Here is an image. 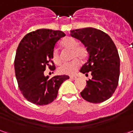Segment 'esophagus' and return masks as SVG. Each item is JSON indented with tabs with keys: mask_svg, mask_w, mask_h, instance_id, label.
Returning <instances> with one entry per match:
<instances>
[{
	"mask_svg": "<svg viewBox=\"0 0 133 133\" xmlns=\"http://www.w3.org/2000/svg\"><path fill=\"white\" fill-rule=\"evenodd\" d=\"M70 78L73 80H76L77 78V77H76V76H70Z\"/></svg>",
	"mask_w": 133,
	"mask_h": 133,
	"instance_id": "obj_1",
	"label": "esophagus"
}]
</instances>
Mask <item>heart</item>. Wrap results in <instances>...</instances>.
<instances>
[{
    "label": "heart",
    "instance_id": "obj_1",
    "mask_svg": "<svg viewBox=\"0 0 133 133\" xmlns=\"http://www.w3.org/2000/svg\"><path fill=\"white\" fill-rule=\"evenodd\" d=\"M62 46L68 50H71V58H78L83 59L87 55V50L85 47L79 45L76 40L72 37H66L62 43ZM52 58L56 64H59L62 62L58 50L55 48L52 53ZM80 66V62L78 59H75L70 62L64 63L59 68L60 74L74 75Z\"/></svg>",
    "mask_w": 133,
    "mask_h": 133
}]
</instances>
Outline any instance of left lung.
Returning a JSON list of instances; mask_svg holds the SVG:
<instances>
[{"mask_svg": "<svg viewBox=\"0 0 133 133\" xmlns=\"http://www.w3.org/2000/svg\"><path fill=\"white\" fill-rule=\"evenodd\" d=\"M70 35L79 40L86 48L88 59L80 72H90L81 95L92 103H100L112 96L118 83L120 58L117 49L108 34L95 28L71 30Z\"/></svg>", "mask_w": 133, "mask_h": 133, "instance_id": "8db88e82", "label": "left lung"}]
</instances>
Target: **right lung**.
Segmentation results:
<instances>
[{
  "mask_svg": "<svg viewBox=\"0 0 133 133\" xmlns=\"http://www.w3.org/2000/svg\"><path fill=\"white\" fill-rule=\"evenodd\" d=\"M66 34L61 31L41 29L26 35L18 45L15 59V71L19 88L25 98L37 105H45L56 99L59 87L69 76L50 78L44 71L51 66L52 53L57 42ZM53 64V63H52Z\"/></svg>",
  "mask_w": 133,
  "mask_h": 133,
  "instance_id": "obj_1",
  "label": "right lung"
}]
</instances>
